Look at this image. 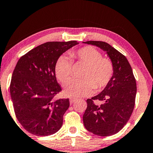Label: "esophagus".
<instances>
[{"instance_id": "1", "label": "esophagus", "mask_w": 153, "mask_h": 153, "mask_svg": "<svg viewBox=\"0 0 153 153\" xmlns=\"http://www.w3.org/2000/svg\"><path fill=\"white\" fill-rule=\"evenodd\" d=\"M75 100H76V99H75V97H70V99H69V100H70V103H71V104L72 105V104L73 103V102H75Z\"/></svg>"}]
</instances>
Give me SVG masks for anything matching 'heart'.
Wrapping results in <instances>:
<instances>
[{
  "instance_id": "heart-1",
  "label": "heart",
  "mask_w": 153,
  "mask_h": 153,
  "mask_svg": "<svg viewBox=\"0 0 153 153\" xmlns=\"http://www.w3.org/2000/svg\"><path fill=\"white\" fill-rule=\"evenodd\" d=\"M73 60L86 64L83 79L72 78L65 84V93L73 97L88 96L94 89L100 90L109 83L114 74L113 62L102 57L98 50L85 46L70 53ZM72 61L66 56H60L55 65V73L60 81L65 82L72 73Z\"/></svg>"
}]
</instances>
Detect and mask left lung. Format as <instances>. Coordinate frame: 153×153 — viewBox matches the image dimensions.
Instances as JSON below:
<instances>
[{"label":"left lung","mask_w":153,"mask_h":153,"mask_svg":"<svg viewBox=\"0 0 153 153\" xmlns=\"http://www.w3.org/2000/svg\"><path fill=\"white\" fill-rule=\"evenodd\" d=\"M84 43L105 51L114 66L113 78L105 89L87 100L82 116L85 128L96 135H113L126 126L133 111L137 93L135 78L126 56L109 44L94 40Z\"/></svg>","instance_id":"obj_1"}]
</instances>
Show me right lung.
Listing matches in <instances>:
<instances>
[{"mask_svg": "<svg viewBox=\"0 0 153 153\" xmlns=\"http://www.w3.org/2000/svg\"><path fill=\"white\" fill-rule=\"evenodd\" d=\"M75 40L47 42L18 60L12 75L10 93L16 116L33 135L48 136L62 127L69 99L55 100L62 91L55 73L58 58L77 45Z\"/></svg>", "mask_w": 153, "mask_h": 153, "instance_id": "1", "label": "right lung"}]
</instances>
